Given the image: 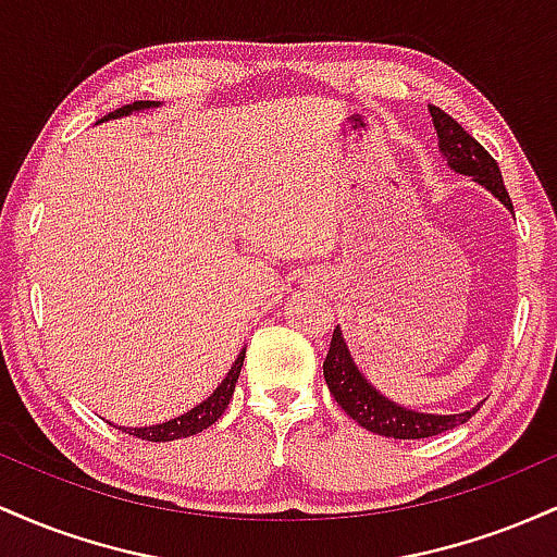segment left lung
<instances>
[{
    "instance_id": "1",
    "label": "left lung",
    "mask_w": 557,
    "mask_h": 557,
    "mask_svg": "<svg viewBox=\"0 0 557 557\" xmlns=\"http://www.w3.org/2000/svg\"><path fill=\"white\" fill-rule=\"evenodd\" d=\"M430 114L434 131H437L440 154H443L447 168L458 172V175L471 177V181L479 185H484L508 212H513V203H510L508 190H505L503 185L500 168H497L495 159L484 151V146L471 138L450 114L437 110V107H430ZM324 382H327L330 393L335 395L337 406H343V411L348 413L356 424H361L363 430L369 432L382 434V437H434V434H443L447 430H453V426L466 424V421L479 411L476 406L463 413H424L417 411V408H406L400 406V403L389 400L387 395H382L380 389L361 374V369L356 367L341 327H335V332H332L330 354L327 359H324Z\"/></svg>"
}]
</instances>
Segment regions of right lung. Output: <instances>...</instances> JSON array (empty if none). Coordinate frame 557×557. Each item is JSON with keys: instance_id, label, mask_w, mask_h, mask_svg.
I'll return each mask as SVG.
<instances>
[{"instance_id": "obj_1", "label": "right lung", "mask_w": 557, "mask_h": 557, "mask_svg": "<svg viewBox=\"0 0 557 557\" xmlns=\"http://www.w3.org/2000/svg\"><path fill=\"white\" fill-rule=\"evenodd\" d=\"M154 107H159V101H133V104L120 107V110H114V112L107 114V117H101L99 123H107V120H117V117H127V114L140 112V110H154ZM243 359H246V348L240 350L238 359H235L233 367H230L227 376L220 382V385H216L214 393L209 395L207 400H201L198 406L190 408V411H185L183 417L162 421V424L117 426V430L133 434V437L149 440V443H170V440H183V437H190V434L203 432L207 426H212L214 421L222 417V413H225L227 403L235 393V382H238V376H240Z\"/></svg>"}]
</instances>
